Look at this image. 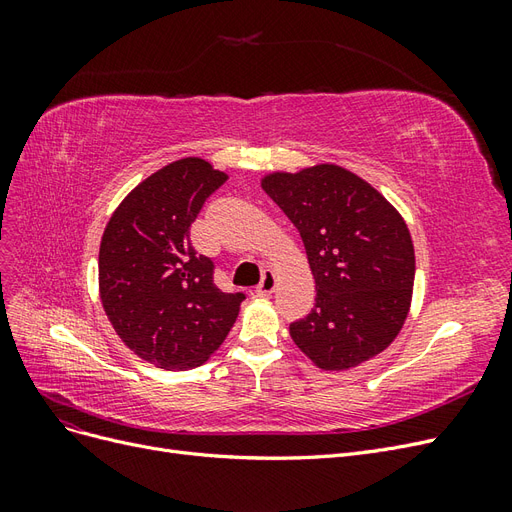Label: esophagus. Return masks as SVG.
Instances as JSON below:
<instances>
[{
    "instance_id": "1",
    "label": "esophagus",
    "mask_w": 512,
    "mask_h": 512,
    "mask_svg": "<svg viewBox=\"0 0 512 512\" xmlns=\"http://www.w3.org/2000/svg\"><path fill=\"white\" fill-rule=\"evenodd\" d=\"M275 286H277V275H275V271L265 269V271H262L260 284L256 286V292L260 294V297H269V294L275 290Z\"/></svg>"
}]
</instances>
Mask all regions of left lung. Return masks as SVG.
I'll return each instance as SVG.
<instances>
[{
	"instance_id": "obj_1",
	"label": "left lung",
	"mask_w": 512,
	"mask_h": 512,
	"mask_svg": "<svg viewBox=\"0 0 512 512\" xmlns=\"http://www.w3.org/2000/svg\"><path fill=\"white\" fill-rule=\"evenodd\" d=\"M297 226L316 303L290 322V337L320 369L342 371L380 354L404 327L414 286V247L397 209L335 164L262 179Z\"/></svg>"
}]
</instances>
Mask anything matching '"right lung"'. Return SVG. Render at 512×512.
<instances>
[{"mask_svg": "<svg viewBox=\"0 0 512 512\" xmlns=\"http://www.w3.org/2000/svg\"><path fill=\"white\" fill-rule=\"evenodd\" d=\"M228 177L200 158L160 168L123 198L100 243V299L134 354L162 369H192L220 348L243 292L213 282L190 226Z\"/></svg>", "mask_w": 512, "mask_h": 512, "instance_id": "add662e5", "label": "right lung"}]
</instances>
